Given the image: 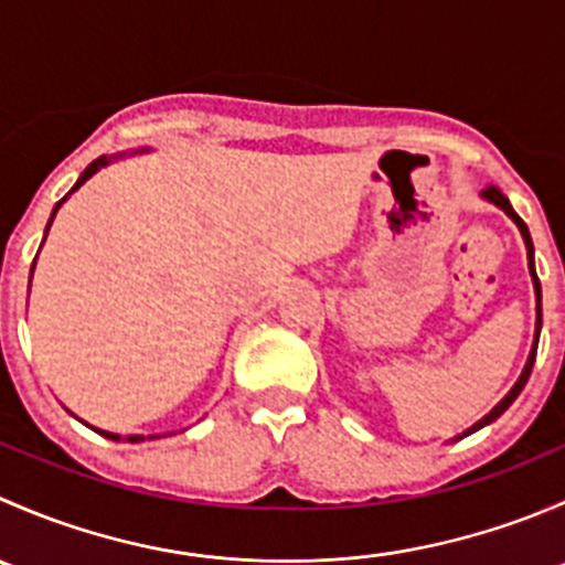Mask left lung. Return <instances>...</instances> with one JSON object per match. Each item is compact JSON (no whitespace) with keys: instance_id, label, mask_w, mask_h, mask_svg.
<instances>
[{"instance_id":"8db88e82","label":"left lung","mask_w":565,"mask_h":565,"mask_svg":"<svg viewBox=\"0 0 565 565\" xmlns=\"http://www.w3.org/2000/svg\"><path fill=\"white\" fill-rule=\"evenodd\" d=\"M483 199H487V202H492V204H498L500 210H503L505 215H509L511 221H514L516 226H520V232H522V241H525V246H527V267H530V276H533V289H535V300H539V306H535V311H539V315H535V341H533V350H530V358H527V363H525V369H522V374H520V380H516L514 383V388H511L509 393H505L503 398H500L498 404H494L492 409H489V415H483L481 420H478V424H472L470 429L465 431V435L461 437H467V435H472V431H478L481 429V426H487V424H492V420H498L500 415L505 413V409L511 407V404H514V398L520 396L522 393V388H525V383H527V377H530V372H533V361H535V350H539V333H541V284H539V276H535V262H533V241H530V232H527V226H525V221L520 218V215L514 213V207H511V202L509 199H505V193L500 191V188H494V185H489L487 191H483Z\"/></svg>"}]
</instances>
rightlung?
I'll return each mask as SVG.
<instances>
[{
    "label": "right lung",
    "mask_w": 565,
    "mask_h": 565,
    "mask_svg": "<svg viewBox=\"0 0 565 565\" xmlns=\"http://www.w3.org/2000/svg\"><path fill=\"white\" fill-rule=\"evenodd\" d=\"M139 152H145V150H139ZM108 163H111V158H106V156H100V158H98V161H93V163H89V167H87V169H84V172H82V177H78V180H76V185H73V188H71V193H73V191H76V188H82V185H84V182H87V180H89V177H93L95 172H98V169H104V167H108ZM71 193H67V196H71ZM67 196H65V199H67ZM65 199H60V202H56L54 213H51V218H49V226H51V221H54L56 210H60V204H62V202H65ZM49 226H45V235H49ZM43 241H45V237H43ZM32 270H35V265H32ZM95 431H98V435H104V437H108V440H119V435H111V431H104V429H95ZM152 437H161V435H150V437H147V440H152ZM141 440H145V435H130V437H128V443H141Z\"/></svg>",
    "instance_id": "obj_1"
}]
</instances>
